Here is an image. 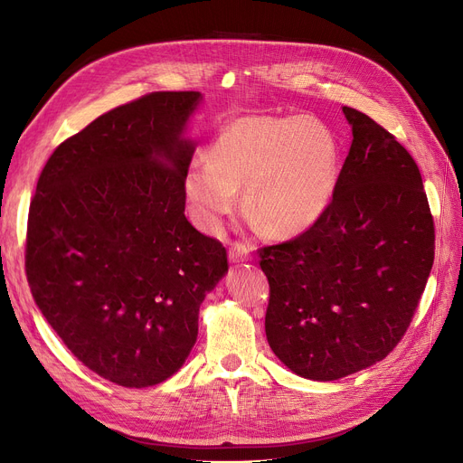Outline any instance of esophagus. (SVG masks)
<instances>
[{
	"instance_id": "esophagus-1",
	"label": "esophagus",
	"mask_w": 463,
	"mask_h": 463,
	"mask_svg": "<svg viewBox=\"0 0 463 463\" xmlns=\"http://www.w3.org/2000/svg\"><path fill=\"white\" fill-rule=\"evenodd\" d=\"M250 252H252V249L249 243H239V241H235V243L228 250V256H230V261L237 263V261L250 260Z\"/></svg>"
}]
</instances>
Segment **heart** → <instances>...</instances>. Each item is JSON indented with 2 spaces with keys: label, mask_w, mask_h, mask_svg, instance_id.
<instances>
[{
  "label": "heart",
  "mask_w": 463,
  "mask_h": 463,
  "mask_svg": "<svg viewBox=\"0 0 463 463\" xmlns=\"http://www.w3.org/2000/svg\"><path fill=\"white\" fill-rule=\"evenodd\" d=\"M205 162L188 167V202L209 228L235 207L245 190V211L269 237L311 228L334 195L337 143L311 117H243L213 141Z\"/></svg>",
  "instance_id": "heart-1"
}]
</instances>
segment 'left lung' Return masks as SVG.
Masks as SVG:
<instances>
[{
    "mask_svg": "<svg viewBox=\"0 0 463 463\" xmlns=\"http://www.w3.org/2000/svg\"><path fill=\"white\" fill-rule=\"evenodd\" d=\"M343 113L354 139L332 202L298 237L258 249L269 346L313 381L352 375L398 346L435 254L416 162L381 124L352 107Z\"/></svg>",
    "mask_w": 463,
    "mask_h": 463,
    "instance_id": "left-lung-1",
    "label": "left lung"
}]
</instances>
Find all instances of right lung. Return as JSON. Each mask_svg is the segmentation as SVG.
<instances>
[{"mask_svg": "<svg viewBox=\"0 0 463 463\" xmlns=\"http://www.w3.org/2000/svg\"><path fill=\"white\" fill-rule=\"evenodd\" d=\"M200 92H152L56 146L30 205L26 277L77 360L126 388L169 379L228 271L218 239L184 216Z\"/></svg>", "mask_w": 463, "mask_h": 463, "instance_id": "obj_1", "label": "right lung"}]
</instances>
